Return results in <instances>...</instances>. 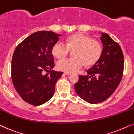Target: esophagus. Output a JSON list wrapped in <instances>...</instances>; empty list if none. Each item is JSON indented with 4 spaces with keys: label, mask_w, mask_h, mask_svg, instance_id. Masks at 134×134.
<instances>
[{
    "label": "esophagus",
    "mask_w": 134,
    "mask_h": 134,
    "mask_svg": "<svg viewBox=\"0 0 134 134\" xmlns=\"http://www.w3.org/2000/svg\"><path fill=\"white\" fill-rule=\"evenodd\" d=\"M64 74L65 75H70L71 74V73H70V72H65L64 73Z\"/></svg>",
    "instance_id": "esophagus-1"
}]
</instances>
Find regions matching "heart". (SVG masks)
<instances>
[{
    "label": "heart",
    "instance_id": "b5f03b06",
    "mask_svg": "<svg viewBox=\"0 0 134 134\" xmlns=\"http://www.w3.org/2000/svg\"><path fill=\"white\" fill-rule=\"evenodd\" d=\"M74 51V58L62 59L57 63L60 70L73 72L79 70L86 64H96L102 53V46L99 41L92 40L90 37L78 34L71 35L65 43L58 41L53 46L52 53L55 57L62 58Z\"/></svg>",
    "mask_w": 134,
    "mask_h": 134
}]
</instances>
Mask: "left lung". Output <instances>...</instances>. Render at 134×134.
Instances as JSON below:
<instances>
[{"label": "left lung", "instance_id": "1", "mask_svg": "<svg viewBox=\"0 0 134 134\" xmlns=\"http://www.w3.org/2000/svg\"><path fill=\"white\" fill-rule=\"evenodd\" d=\"M102 53L99 60L87 70L88 75H79L75 85L76 94L87 102L99 103L111 96L122 77L124 56L120 46L108 35L101 32Z\"/></svg>", "mask_w": 134, "mask_h": 134}]
</instances>
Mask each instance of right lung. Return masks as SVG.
<instances>
[{"instance_id": "obj_1", "label": "right lung", "mask_w": 134, "mask_h": 134, "mask_svg": "<svg viewBox=\"0 0 134 134\" xmlns=\"http://www.w3.org/2000/svg\"><path fill=\"white\" fill-rule=\"evenodd\" d=\"M59 36L52 31L36 32L22 41L13 53L12 82L23 100L32 105L43 104L53 97L56 82L63 74L52 70V49ZM44 71L49 73L43 75Z\"/></svg>"}]
</instances>
